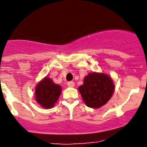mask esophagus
I'll return each instance as SVG.
<instances>
[{"label": "esophagus", "instance_id": "34e87169", "mask_svg": "<svg viewBox=\"0 0 147 147\" xmlns=\"http://www.w3.org/2000/svg\"><path fill=\"white\" fill-rule=\"evenodd\" d=\"M67 86H69V87L72 88V87H74V86H75V83H74L73 81H69V82H68V83H67Z\"/></svg>", "mask_w": 147, "mask_h": 147}]
</instances>
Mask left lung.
I'll return each mask as SVG.
<instances>
[{
	"mask_svg": "<svg viewBox=\"0 0 147 147\" xmlns=\"http://www.w3.org/2000/svg\"><path fill=\"white\" fill-rule=\"evenodd\" d=\"M78 90L88 107L99 108L111 98L115 85L109 75L92 72L85 77L83 84L79 86Z\"/></svg>",
	"mask_w": 147,
	"mask_h": 147,
	"instance_id": "obj_1",
	"label": "left lung"
}]
</instances>
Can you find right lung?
<instances>
[{
	"label": "right lung",
	"mask_w": 147,
	"mask_h": 147,
	"mask_svg": "<svg viewBox=\"0 0 147 147\" xmlns=\"http://www.w3.org/2000/svg\"><path fill=\"white\" fill-rule=\"evenodd\" d=\"M61 92V87L55 84L51 78L46 77L35 87V100L45 109L54 106Z\"/></svg>",
	"instance_id": "1"
}]
</instances>
